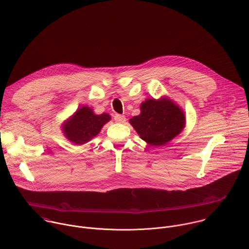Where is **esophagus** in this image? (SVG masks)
Instances as JSON below:
<instances>
[{"label":"esophagus","instance_id":"esophagus-1","mask_svg":"<svg viewBox=\"0 0 249 249\" xmlns=\"http://www.w3.org/2000/svg\"><path fill=\"white\" fill-rule=\"evenodd\" d=\"M126 120V117L122 114H115L114 115V121L117 123H124Z\"/></svg>","mask_w":249,"mask_h":249}]
</instances>
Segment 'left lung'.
<instances>
[{
	"label": "left lung",
	"instance_id": "8db88e82",
	"mask_svg": "<svg viewBox=\"0 0 249 249\" xmlns=\"http://www.w3.org/2000/svg\"><path fill=\"white\" fill-rule=\"evenodd\" d=\"M140 137L147 143L164 145L185 126L183 111L169 99H149L141 105V114L130 119Z\"/></svg>",
	"mask_w": 249,
	"mask_h": 249
}]
</instances>
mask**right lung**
<instances>
[{
	"instance_id": "1",
	"label": "right lung",
	"mask_w": 249,
	"mask_h": 249,
	"mask_svg": "<svg viewBox=\"0 0 249 249\" xmlns=\"http://www.w3.org/2000/svg\"><path fill=\"white\" fill-rule=\"evenodd\" d=\"M110 119L107 113L94 114L88 107H80L63 126L64 134L74 144H83L96 137Z\"/></svg>"
}]
</instances>
